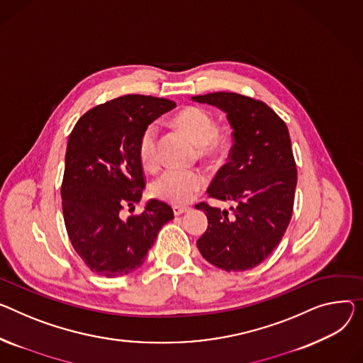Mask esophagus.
<instances>
[{
    "instance_id": "34e87169",
    "label": "esophagus",
    "mask_w": 363,
    "mask_h": 363,
    "mask_svg": "<svg viewBox=\"0 0 363 363\" xmlns=\"http://www.w3.org/2000/svg\"><path fill=\"white\" fill-rule=\"evenodd\" d=\"M188 210H189L188 207H182V206H175V207H174V214H175V216H181V214L186 213Z\"/></svg>"
}]
</instances>
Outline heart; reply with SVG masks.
<instances>
[{"label":"heart","mask_w":363,"mask_h":363,"mask_svg":"<svg viewBox=\"0 0 363 363\" xmlns=\"http://www.w3.org/2000/svg\"><path fill=\"white\" fill-rule=\"evenodd\" d=\"M174 124L200 144L201 155L206 157H220L228 150L229 138L217 131L213 115L200 106H186L174 116ZM138 159L146 169L159 164L157 128L149 125L138 138ZM206 186V177L200 171L167 169L160 174L150 186L152 194L166 203L182 206L194 200Z\"/></svg>","instance_id":"obj_1"}]
</instances>
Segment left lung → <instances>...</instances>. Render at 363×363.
I'll return each mask as SVG.
<instances>
[{
	"label": "left lung",
	"instance_id": "8db88e82",
	"mask_svg": "<svg viewBox=\"0 0 363 363\" xmlns=\"http://www.w3.org/2000/svg\"><path fill=\"white\" fill-rule=\"evenodd\" d=\"M191 99L222 109L233 130L229 162L207 192L235 207L229 214L207 203L196 206L208 220L197 247L217 269H254L279 245L292 219L298 171L291 135L270 106L248 96L216 91Z\"/></svg>",
	"mask_w": 363,
	"mask_h": 363
}]
</instances>
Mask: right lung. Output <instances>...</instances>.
<instances>
[{"label": "right lung", "mask_w": 363, "mask_h": 363, "mask_svg": "<svg viewBox=\"0 0 363 363\" xmlns=\"http://www.w3.org/2000/svg\"><path fill=\"white\" fill-rule=\"evenodd\" d=\"M175 102L125 94L87 111L72 128L61 185L64 223L72 248L99 276L121 277L144 262L159 230L174 211L159 200L143 213L123 210L141 200L146 186L138 138Z\"/></svg>", "instance_id": "right-lung-1"}]
</instances>
